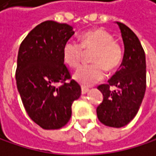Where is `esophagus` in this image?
I'll list each match as a JSON object with an SVG mask.
<instances>
[{"mask_svg":"<svg viewBox=\"0 0 156 156\" xmlns=\"http://www.w3.org/2000/svg\"><path fill=\"white\" fill-rule=\"evenodd\" d=\"M88 91H89V89H88V88H87V87H82V94H83V95L87 94Z\"/></svg>","mask_w":156,"mask_h":156,"instance_id":"1","label":"esophagus"}]
</instances>
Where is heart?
<instances>
[{
    "label": "heart",
    "mask_w": 156,
    "mask_h": 156,
    "mask_svg": "<svg viewBox=\"0 0 156 156\" xmlns=\"http://www.w3.org/2000/svg\"><path fill=\"white\" fill-rule=\"evenodd\" d=\"M81 43L69 40L62 49L63 61L71 68H76L83 57V51H93L90 65H82L73 74V79L83 87H91L105 76V69L113 71L123 60V48L112 35L103 29H95L83 32Z\"/></svg>",
    "instance_id": "1"
}]
</instances>
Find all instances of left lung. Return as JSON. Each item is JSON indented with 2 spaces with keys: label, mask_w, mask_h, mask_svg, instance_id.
<instances>
[{
  "label": "left lung",
  "mask_w": 156,
  "mask_h": 156,
  "mask_svg": "<svg viewBox=\"0 0 156 156\" xmlns=\"http://www.w3.org/2000/svg\"><path fill=\"white\" fill-rule=\"evenodd\" d=\"M116 23L125 45L124 58L108 83L98 87L103 100L97 108V115L103 125L118 128L126 126L139 112L146 89V60L137 35L123 23ZM111 86L116 89L112 91Z\"/></svg>",
  "instance_id": "1"
}]
</instances>
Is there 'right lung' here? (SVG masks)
I'll list each match as a JSON object with an SVG mask.
<instances>
[{"label":"right lung","instance_id":"right-lung-1","mask_svg":"<svg viewBox=\"0 0 156 156\" xmlns=\"http://www.w3.org/2000/svg\"><path fill=\"white\" fill-rule=\"evenodd\" d=\"M74 34L68 24L48 20L36 26L20 44L16 80L23 105L33 122L44 129H58L72 116V104L81 87L71 79L62 49ZM62 85L58 88L56 83Z\"/></svg>","mask_w":156,"mask_h":156}]
</instances>
